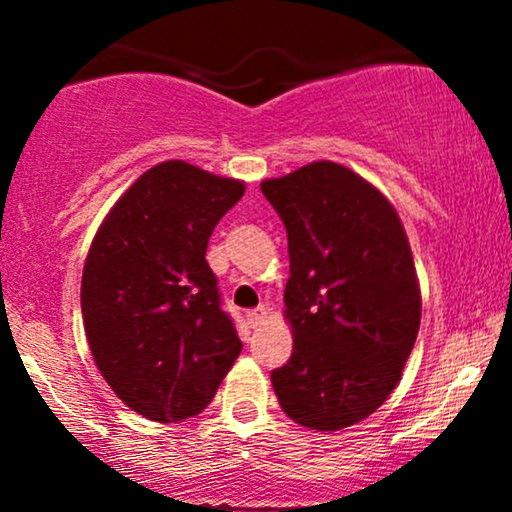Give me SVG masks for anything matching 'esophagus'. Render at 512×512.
<instances>
[{
    "mask_svg": "<svg viewBox=\"0 0 512 512\" xmlns=\"http://www.w3.org/2000/svg\"><path fill=\"white\" fill-rule=\"evenodd\" d=\"M264 315H267V313H264V308H255V310H250V313L245 315V317H248V325L250 327H257V325H262Z\"/></svg>",
    "mask_w": 512,
    "mask_h": 512,
    "instance_id": "esophagus-1",
    "label": "esophagus"
}]
</instances>
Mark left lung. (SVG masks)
Returning <instances> with one entry per match:
<instances>
[{"label":"left lung","mask_w":512,"mask_h":512,"mask_svg":"<svg viewBox=\"0 0 512 512\" xmlns=\"http://www.w3.org/2000/svg\"><path fill=\"white\" fill-rule=\"evenodd\" d=\"M289 236L293 354L272 370L289 419L339 431L392 395L421 325L407 233L378 187L334 161L262 182Z\"/></svg>","instance_id":"8db88e82"}]
</instances>
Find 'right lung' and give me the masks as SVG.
I'll list each match as a JSON object with an SVG mask.
<instances>
[{
  "instance_id": "obj_1",
  "label": "right lung",
  "mask_w": 512,
  "mask_h": 512,
  "mask_svg": "<svg viewBox=\"0 0 512 512\" xmlns=\"http://www.w3.org/2000/svg\"><path fill=\"white\" fill-rule=\"evenodd\" d=\"M245 185L163 161L115 202L81 276L93 361L129 409L161 424L197 416L240 344L204 260L216 223Z\"/></svg>"
}]
</instances>
